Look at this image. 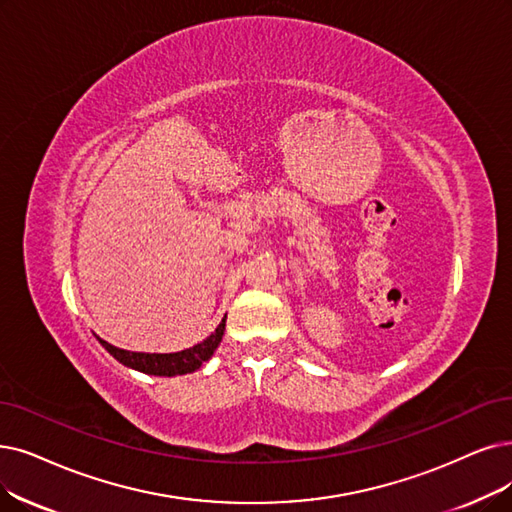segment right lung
Listing matches in <instances>:
<instances>
[{
	"mask_svg": "<svg viewBox=\"0 0 512 512\" xmlns=\"http://www.w3.org/2000/svg\"><path fill=\"white\" fill-rule=\"evenodd\" d=\"M224 323H227V319H222L220 325L206 340L180 353H130L124 349H117V346L105 340H98L119 363L132 367V370L151 376H182L199 370V367L214 355L224 334Z\"/></svg>",
	"mask_w": 512,
	"mask_h": 512,
	"instance_id": "right-lung-1",
	"label": "right lung"
}]
</instances>
